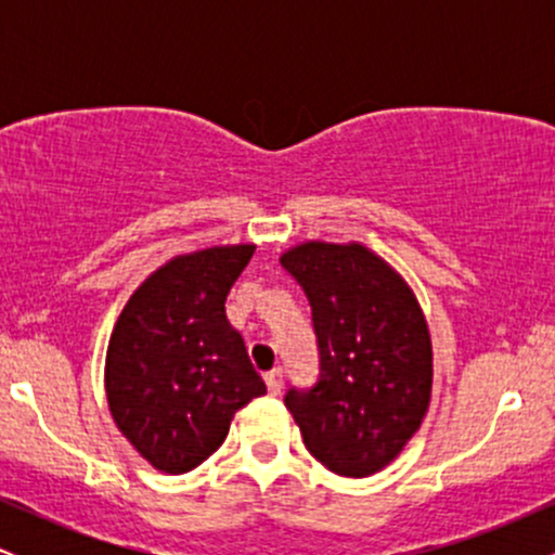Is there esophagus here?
Listing matches in <instances>:
<instances>
[{"mask_svg": "<svg viewBox=\"0 0 555 555\" xmlns=\"http://www.w3.org/2000/svg\"><path fill=\"white\" fill-rule=\"evenodd\" d=\"M263 380H266V386H269L271 397H279V393H282V388H284V371H282V367H276V371L266 373Z\"/></svg>", "mask_w": 555, "mask_h": 555, "instance_id": "1", "label": "esophagus"}]
</instances>
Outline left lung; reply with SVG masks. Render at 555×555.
Listing matches in <instances>:
<instances>
[{"label": "left lung", "instance_id": "8db88e82", "mask_svg": "<svg viewBox=\"0 0 555 555\" xmlns=\"http://www.w3.org/2000/svg\"><path fill=\"white\" fill-rule=\"evenodd\" d=\"M279 260L308 297L321 358L315 386L289 388L286 410L323 467L375 475L430 404L433 347L417 297L358 242H302Z\"/></svg>", "mask_w": 555, "mask_h": 555}]
</instances>
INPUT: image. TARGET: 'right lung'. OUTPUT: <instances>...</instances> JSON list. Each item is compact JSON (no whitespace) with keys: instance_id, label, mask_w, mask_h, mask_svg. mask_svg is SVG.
I'll list each match as a JSON object with an SVG mask.
<instances>
[{"instance_id":"1","label":"right lung","mask_w":555,"mask_h":555,"mask_svg":"<svg viewBox=\"0 0 555 555\" xmlns=\"http://www.w3.org/2000/svg\"><path fill=\"white\" fill-rule=\"evenodd\" d=\"M256 245L177 256L127 299L106 349V399L117 428L143 460L169 475L206 462L234 412L263 397L227 295Z\"/></svg>"}]
</instances>
